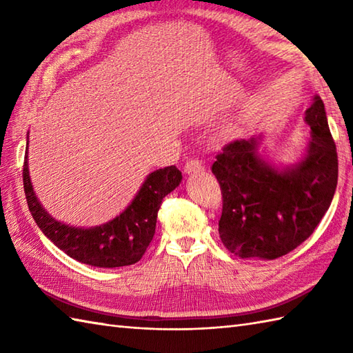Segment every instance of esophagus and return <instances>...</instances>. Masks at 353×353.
<instances>
[{
    "instance_id": "obj_1",
    "label": "esophagus",
    "mask_w": 353,
    "mask_h": 353,
    "mask_svg": "<svg viewBox=\"0 0 353 353\" xmlns=\"http://www.w3.org/2000/svg\"><path fill=\"white\" fill-rule=\"evenodd\" d=\"M203 163H201V161L196 159V157H192V159H188L185 163V171L188 172V174H191V172H199V171H203Z\"/></svg>"
}]
</instances>
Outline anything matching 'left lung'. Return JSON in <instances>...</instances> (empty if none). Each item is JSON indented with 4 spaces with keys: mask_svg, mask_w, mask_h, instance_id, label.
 <instances>
[{
    "mask_svg": "<svg viewBox=\"0 0 353 353\" xmlns=\"http://www.w3.org/2000/svg\"><path fill=\"white\" fill-rule=\"evenodd\" d=\"M305 119L311 127L308 154L294 168L267 165L253 138L228 142L215 156L212 172L223 196L219 234L230 253L283 256L311 236L331 206L339 157L320 97H314Z\"/></svg>",
    "mask_w": 353,
    "mask_h": 353,
    "instance_id": "left-lung-1",
    "label": "left lung"
}]
</instances>
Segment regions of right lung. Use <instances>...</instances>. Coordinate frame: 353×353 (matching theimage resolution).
<instances>
[{
  "label": "right lung",
  "mask_w": 353,
  "mask_h": 353,
  "mask_svg": "<svg viewBox=\"0 0 353 353\" xmlns=\"http://www.w3.org/2000/svg\"><path fill=\"white\" fill-rule=\"evenodd\" d=\"M22 181L30 212L45 236L72 259L94 267L114 268L132 265L145 253L154 235L162 200L181 183L182 172L174 165L153 171L121 215L91 229L66 226L45 212L30 182L27 154Z\"/></svg>",
  "instance_id": "add662e5"
}]
</instances>
